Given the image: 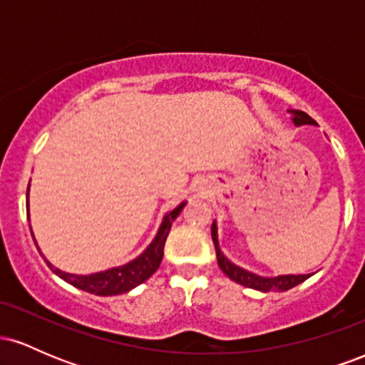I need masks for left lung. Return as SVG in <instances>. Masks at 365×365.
Masks as SVG:
<instances>
[{"label": "left lung", "mask_w": 365, "mask_h": 365, "mask_svg": "<svg viewBox=\"0 0 365 365\" xmlns=\"http://www.w3.org/2000/svg\"><path fill=\"white\" fill-rule=\"evenodd\" d=\"M292 115V121L295 127H300V125H317L307 113L300 110H288ZM211 237L212 242H215L216 249V257H217V266L221 267V271L228 276L233 282L244 284V287L254 288V290L259 292H284L290 290V288L297 287L307 278H311V274H282V276H259L255 273H250V271L244 269V267L237 266L230 261L226 255L221 252L220 242H217V226L216 221H212L211 226Z\"/></svg>", "instance_id": "8db88e82"}]
</instances>
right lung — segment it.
I'll return each instance as SVG.
<instances>
[{
  "label": "right lung",
  "instance_id": "1",
  "mask_svg": "<svg viewBox=\"0 0 365 365\" xmlns=\"http://www.w3.org/2000/svg\"><path fill=\"white\" fill-rule=\"evenodd\" d=\"M29 187H31V183H29ZM29 187H27V207H29ZM185 204L187 202H182L180 206L171 209L170 212H166L165 217H163L161 225H159L156 237H154V240L150 242L148 249L127 264H121V266L110 267V269L99 271V273H92V274L65 273V271L54 267L53 264L44 257L46 264L51 267L54 274H58L61 279H65L66 283L73 284L75 288H81L83 292H89V293H94V295H101V297L127 293L132 290V288L139 287L140 283H144L145 279H149L150 276L158 271L159 264H161V259H163V252H165V244L171 230V223L177 220L180 212H182V209L185 207ZM27 217H29V209H27ZM31 233H32V228H31ZM32 237H34V233H32ZM37 249H39V247H37ZM41 255H43V252H41Z\"/></svg>",
  "mask_w": 365,
  "mask_h": 365
}]
</instances>
